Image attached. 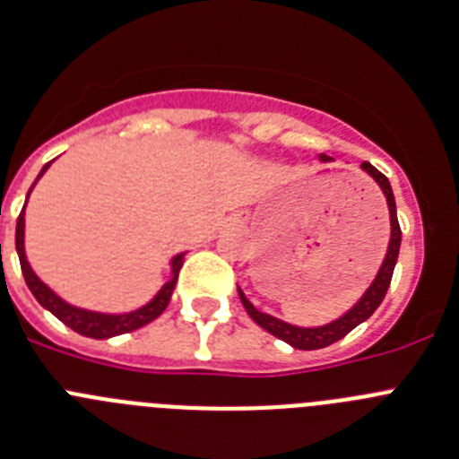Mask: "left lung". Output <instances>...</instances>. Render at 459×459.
Wrapping results in <instances>:
<instances>
[{
    "mask_svg": "<svg viewBox=\"0 0 459 459\" xmlns=\"http://www.w3.org/2000/svg\"><path fill=\"white\" fill-rule=\"evenodd\" d=\"M320 160L322 162H329L332 158H329V155H325V152H320ZM361 169L368 173L375 183L379 185L382 194L386 196V205H389V220H391V238H389V247H386V255H384L382 265H379L373 283L366 288V292L359 297L357 304H354L350 311H345L341 317L327 322V325H320V327H297V325H290V322H283V320H279V317L267 316V313L258 311V308H255L254 304L247 299L245 292L238 288L239 299H242V304H245V308H247V313H249L251 320H254L255 325H260V327L265 329V332H270L272 336L281 338V341H286L288 345H292V348H297V350L327 348V345H332V342L341 341L342 336H348V333L352 332L357 325L366 322L375 311H377V307L382 304L384 295H386V290H389L391 276H394V267H395V263H398L400 238H403V233H400V224H398V214H395L394 189H391L389 178H386L384 173H379L370 162H361Z\"/></svg>",
    "mask_w": 459,
    "mask_h": 459,
    "instance_id": "8db88e82",
    "label": "left lung"
}]
</instances>
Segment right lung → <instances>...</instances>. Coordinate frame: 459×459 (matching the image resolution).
Wrapping results in <instances>:
<instances>
[{"mask_svg": "<svg viewBox=\"0 0 459 459\" xmlns=\"http://www.w3.org/2000/svg\"><path fill=\"white\" fill-rule=\"evenodd\" d=\"M49 164L52 162H48L43 169H40L39 178L34 180V185L43 178V173L48 171ZM34 185H31V189H34ZM31 189H29V194H31ZM29 194H27V199H29ZM24 208H27V201H24ZM24 208L18 217V226H15V249H18V258H20V267H22L24 281H27L29 290H31V295L36 297V301H39L40 307L48 308L52 316L59 317L65 327H70L73 332L89 338H111V336H121V333H127V332H134V329L143 327V325H148V322H152L155 317L162 316L164 308H167L169 301H171L173 288H176V281H178V272L180 267H183L185 254L173 255L171 263H169V265H171V276H169L167 283L160 288L158 295L152 297L151 301H146L143 307L134 308V311L100 313V311H89V308L73 307V304H68L65 299H61V297L56 295L48 283H43V281L36 276V272L31 270V265H29L27 251H24Z\"/></svg>", "mask_w": 459, "mask_h": 459, "instance_id": "obj_1", "label": "right lung"}]
</instances>
